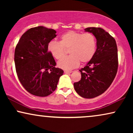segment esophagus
<instances>
[{
  "mask_svg": "<svg viewBox=\"0 0 133 133\" xmlns=\"http://www.w3.org/2000/svg\"><path fill=\"white\" fill-rule=\"evenodd\" d=\"M71 72H72L71 71H66V70L64 71L65 74H70V73H71Z\"/></svg>",
  "mask_w": 133,
  "mask_h": 133,
  "instance_id": "esophagus-1",
  "label": "esophagus"
}]
</instances>
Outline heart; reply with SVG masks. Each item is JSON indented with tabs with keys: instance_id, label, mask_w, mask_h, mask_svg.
<instances>
[{
	"instance_id": "b5f03b06",
	"label": "heart",
	"mask_w": 133,
	"mask_h": 133,
	"mask_svg": "<svg viewBox=\"0 0 133 133\" xmlns=\"http://www.w3.org/2000/svg\"><path fill=\"white\" fill-rule=\"evenodd\" d=\"M69 49L71 55L58 62V66L65 70H70L79 66L80 62L85 63L94 57L97 49V40L91 33H81L74 31L65 32L60 42L51 41L48 43V50L56 59H61Z\"/></svg>"
}]
</instances>
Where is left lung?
<instances>
[{"instance_id":"left-lung-1","label":"left lung","mask_w":133,"mask_h":133,"mask_svg":"<svg viewBox=\"0 0 133 133\" xmlns=\"http://www.w3.org/2000/svg\"><path fill=\"white\" fill-rule=\"evenodd\" d=\"M85 31L92 33L97 40L94 57L80 70L81 81L74 83L77 93L91 99L103 94L111 84L118 68L117 48L115 39L101 28L90 27Z\"/></svg>"}]
</instances>
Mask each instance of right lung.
<instances>
[{"label":"right lung","instance_id":"right-lung-1","mask_svg":"<svg viewBox=\"0 0 133 133\" xmlns=\"http://www.w3.org/2000/svg\"><path fill=\"white\" fill-rule=\"evenodd\" d=\"M52 29L39 26L29 29L21 36L14 52L17 77L27 91L45 97L57 88L63 71L48 50V43L56 37Z\"/></svg>","mask_w":133,"mask_h":133}]
</instances>
